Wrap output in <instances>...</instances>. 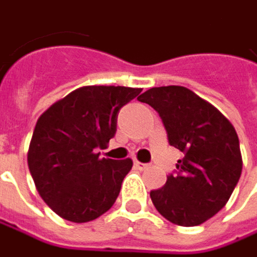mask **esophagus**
Returning <instances> with one entry per match:
<instances>
[{
  "label": "esophagus",
  "mask_w": 257,
  "mask_h": 257,
  "mask_svg": "<svg viewBox=\"0 0 257 257\" xmlns=\"http://www.w3.org/2000/svg\"><path fill=\"white\" fill-rule=\"evenodd\" d=\"M135 167H137V169H140V170H145V169H148V167H150V164H147V163H141V161H135Z\"/></svg>",
  "instance_id": "34e87169"
}]
</instances>
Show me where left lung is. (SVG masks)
<instances>
[{
    "mask_svg": "<svg viewBox=\"0 0 257 257\" xmlns=\"http://www.w3.org/2000/svg\"><path fill=\"white\" fill-rule=\"evenodd\" d=\"M138 100L159 112L170 145L185 154L166 185L150 192L153 204L173 224H202L225 206L240 179L235 129L215 106L182 85L153 87Z\"/></svg>",
    "mask_w": 257,
    "mask_h": 257,
    "instance_id": "left-lung-1",
    "label": "left lung"
}]
</instances>
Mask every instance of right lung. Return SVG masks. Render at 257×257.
I'll use <instances>...</instances> for the list:
<instances>
[{
	"mask_svg": "<svg viewBox=\"0 0 257 257\" xmlns=\"http://www.w3.org/2000/svg\"><path fill=\"white\" fill-rule=\"evenodd\" d=\"M143 90L85 85L40 114L27 151V164L40 198L61 218L87 222L114 204L132 160L100 159L116 134L122 106Z\"/></svg>",
	"mask_w": 257,
	"mask_h": 257,
	"instance_id": "1",
	"label": "right lung"
}]
</instances>
